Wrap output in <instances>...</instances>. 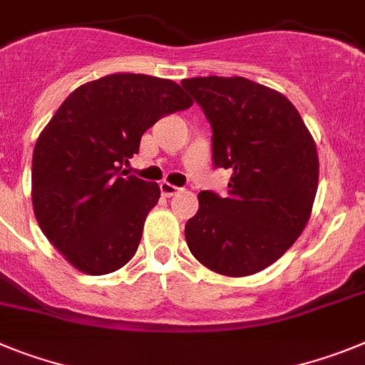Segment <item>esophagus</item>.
<instances>
[{
  "mask_svg": "<svg viewBox=\"0 0 365 365\" xmlns=\"http://www.w3.org/2000/svg\"><path fill=\"white\" fill-rule=\"evenodd\" d=\"M179 190H180L179 186L170 185V182H166V180H164V182H160V192L164 197H171V195H175Z\"/></svg>",
  "mask_w": 365,
  "mask_h": 365,
  "instance_id": "1",
  "label": "esophagus"
}]
</instances>
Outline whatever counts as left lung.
I'll list each match as a JSON object with an SVG mask.
<instances>
[{"instance_id":"obj_1","label":"left lung","mask_w":365,"mask_h":365,"mask_svg":"<svg viewBox=\"0 0 365 365\" xmlns=\"http://www.w3.org/2000/svg\"><path fill=\"white\" fill-rule=\"evenodd\" d=\"M212 127L214 168L232 171L227 197L203 190L186 244L212 272L245 277L272 266L303 232L319 177L297 108L245 77L180 81Z\"/></svg>"}]
</instances>
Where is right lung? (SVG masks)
<instances>
[{
  "instance_id": "obj_1",
  "label": "right lung",
  "mask_w": 365,
  "mask_h": 365,
  "mask_svg": "<svg viewBox=\"0 0 365 365\" xmlns=\"http://www.w3.org/2000/svg\"><path fill=\"white\" fill-rule=\"evenodd\" d=\"M188 107L173 81L114 73L73 90L42 130L31 173L34 216L79 272L112 273L136 253L160 188L121 168L149 127Z\"/></svg>"
}]
</instances>
